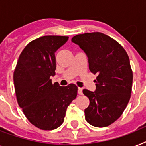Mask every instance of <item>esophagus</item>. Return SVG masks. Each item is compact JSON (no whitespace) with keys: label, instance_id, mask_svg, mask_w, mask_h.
I'll use <instances>...</instances> for the list:
<instances>
[{"label":"esophagus","instance_id":"esophagus-1","mask_svg":"<svg viewBox=\"0 0 146 146\" xmlns=\"http://www.w3.org/2000/svg\"><path fill=\"white\" fill-rule=\"evenodd\" d=\"M78 93L80 94V95H82V88H80V87H79V88H78Z\"/></svg>","mask_w":146,"mask_h":146}]
</instances>
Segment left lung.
<instances>
[{
	"mask_svg": "<svg viewBox=\"0 0 146 146\" xmlns=\"http://www.w3.org/2000/svg\"><path fill=\"white\" fill-rule=\"evenodd\" d=\"M71 41L86 53L89 70L98 74L96 91L82 90L90 102L85 118L93 127H108L122 115L131 96L133 71L128 54L117 42L102 33L80 34Z\"/></svg>",
	"mask_w": 146,
	"mask_h": 146,
	"instance_id": "8db88e82",
	"label": "left lung"
}]
</instances>
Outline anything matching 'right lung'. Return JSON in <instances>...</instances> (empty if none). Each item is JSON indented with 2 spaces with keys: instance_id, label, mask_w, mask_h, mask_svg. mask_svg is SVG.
Segmentation results:
<instances>
[{
  "instance_id": "obj_1",
  "label": "right lung",
  "mask_w": 146,
  "mask_h": 146,
  "mask_svg": "<svg viewBox=\"0 0 146 146\" xmlns=\"http://www.w3.org/2000/svg\"><path fill=\"white\" fill-rule=\"evenodd\" d=\"M69 37L45 35L29 42L19 55L13 73L15 92L19 106L29 121L43 130L57 129L64 123L67 107L77 96L71 83L53 84L55 52Z\"/></svg>"
}]
</instances>
